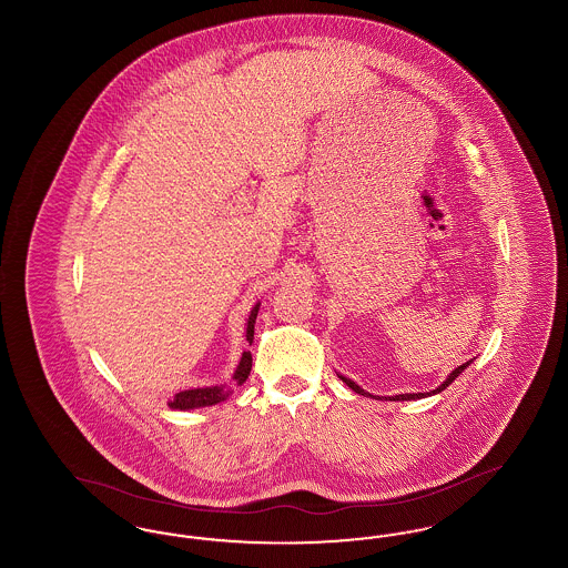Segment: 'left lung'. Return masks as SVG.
Wrapping results in <instances>:
<instances>
[{
    "mask_svg": "<svg viewBox=\"0 0 568 568\" xmlns=\"http://www.w3.org/2000/svg\"><path fill=\"white\" fill-rule=\"evenodd\" d=\"M470 362H473V359H468L466 364H462V366H458L456 371H452V373H449V377L445 378L436 389L428 392V394H422V392H419V394H398V396H392V398H385V400H417V398H426V396L438 394V392H443L445 387H449V385H452V383H454V381L464 373V368H466ZM338 377L343 378V383H347L355 394H359V396H371V394H368V392H364L357 383H353L352 378L343 377V375H338ZM371 398H377V396H371ZM377 400H381V398H377Z\"/></svg>",
    "mask_w": 568,
    "mask_h": 568,
    "instance_id": "8db88e82",
    "label": "left lung"
}]
</instances>
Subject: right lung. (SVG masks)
Returning a JSON list of instances; mask_svg holds the SVG:
<instances>
[{"label": "right lung", "mask_w": 568, "mask_h": 568, "mask_svg": "<svg viewBox=\"0 0 568 568\" xmlns=\"http://www.w3.org/2000/svg\"><path fill=\"white\" fill-rule=\"evenodd\" d=\"M257 311H260V302L251 308V315L246 320V341L248 345L253 343V332H255V320H257ZM251 352H244L241 357V364L234 373V381L239 385H243L244 381L248 378L251 373ZM230 396V389H225V385H213V387H193V389H185V392H179L174 394V398L168 400L170 408H176V410H190V408H200V406H213L221 400H225Z\"/></svg>", "instance_id": "add662e5"}]
</instances>
